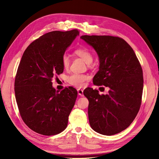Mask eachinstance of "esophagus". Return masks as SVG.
<instances>
[{
    "instance_id": "1",
    "label": "esophagus",
    "mask_w": 159,
    "mask_h": 159,
    "mask_svg": "<svg viewBox=\"0 0 159 159\" xmlns=\"http://www.w3.org/2000/svg\"><path fill=\"white\" fill-rule=\"evenodd\" d=\"M78 95L80 96H81V97H83L84 95V91L83 89H78Z\"/></svg>"
}]
</instances>
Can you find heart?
Here are the masks:
<instances>
[{"instance_id": "b5f03b06", "label": "heart", "mask_w": 159, "mask_h": 159, "mask_svg": "<svg viewBox=\"0 0 159 159\" xmlns=\"http://www.w3.org/2000/svg\"><path fill=\"white\" fill-rule=\"evenodd\" d=\"M74 54L79 56L81 59H83L86 64H90L93 61V56L91 52L84 48H78L74 51ZM70 58L68 56L64 54L61 57V65L66 70L68 69L70 66ZM89 76L84 74H75L70 75L68 78V83L75 86L76 88H82L85 84V82L89 80Z\"/></svg>"}]
</instances>
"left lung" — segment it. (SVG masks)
<instances>
[{
    "label": "left lung",
    "instance_id": "left-lung-1",
    "mask_svg": "<svg viewBox=\"0 0 159 159\" xmlns=\"http://www.w3.org/2000/svg\"><path fill=\"white\" fill-rule=\"evenodd\" d=\"M92 46L99 57V68L93 82L109 87V93L99 95L88 88L91 127L104 135H113L126 129L136 117L141 104L143 76L135 53L121 38L111 36L80 37Z\"/></svg>",
    "mask_w": 159,
    "mask_h": 159
}]
</instances>
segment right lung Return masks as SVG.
<instances>
[{
	"label": "right lung",
	"mask_w": 159,
	"mask_h": 159,
	"mask_svg": "<svg viewBox=\"0 0 159 159\" xmlns=\"http://www.w3.org/2000/svg\"><path fill=\"white\" fill-rule=\"evenodd\" d=\"M79 31H52L28 46L22 56L14 81V92L20 116L32 131L54 135L65 130L78 96L66 88L52 87V78L63 73L61 57Z\"/></svg>",
	"instance_id": "obj_1"
}]
</instances>
